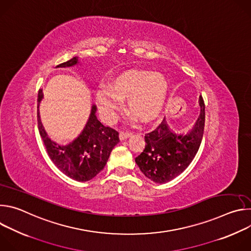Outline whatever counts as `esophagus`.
I'll return each mask as SVG.
<instances>
[{
    "mask_svg": "<svg viewBox=\"0 0 251 251\" xmlns=\"http://www.w3.org/2000/svg\"><path fill=\"white\" fill-rule=\"evenodd\" d=\"M131 135H132V134L129 133V132H120L119 138H120V140H125V139L129 138Z\"/></svg>",
    "mask_w": 251,
    "mask_h": 251,
    "instance_id": "1",
    "label": "esophagus"
}]
</instances>
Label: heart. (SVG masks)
I'll return each instance as SVG.
<instances>
[{
  "mask_svg": "<svg viewBox=\"0 0 251 251\" xmlns=\"http://www.w3.org/2000/svg\"><path fill=\"white\" fill-rule=\"evenodd\" d=\"M168 92L166 76L157 71L130 69L113 77L107 86L95 90V100L102 117L113 121L126 99L131 117L153 121L161 112Z\"/></svg>",
  "mask_w": 251,
  "mask_h": 251,
  "instance_id": "1",
  "label": "heart"
}]
</instances>
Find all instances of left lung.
<instances>
[{"mask_svg": "<svg viewBox=\"0 0 251 251\" xmlns=\"http://www.w3.org/2000/svg\"><path fill=\"white\" fill-rule=\"evenodd\" d=\"M200 106V117L187 134L174 132L165 117L157 128L145 134V149L135 158V162L154 183L164 184L182 174L198 153L204 128V103L201 96Z\"/></svg>", "mask_w": 251, "mask_h": 251, "instance_id": "left-lung-1", "label": "left lung"}]
</instances>
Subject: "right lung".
Masks as SVG:
<instances>
[{
    "mask_svg": "<svg viewBox=\"0 0 251 251\" xmlns=\"http://www.w3.org/2000/svg\"><path fill=\"white\" fill-rule=\"evenodd\" d=\"M79 63L75 56L56 67H70ZM44 98L43 89L38 96V125L48 155L55 167L77 182H87L105 167L113 148L119 143V133L105 127L96 117V105L91 106L88 120L81 133L67 145L52 141L46 132L40 116V103Z\"/></svg>",
    "mask_w": 251,
    "mask_h": 251,
    "instance_id": "obj_1",
    "label": "right lung"
}]
</instances>
